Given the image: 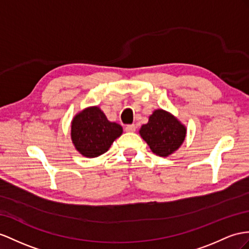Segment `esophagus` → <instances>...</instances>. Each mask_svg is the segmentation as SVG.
<instances>
[{
	"mask_svg": "<svg viewBox=\"0 0 249 249\" xmlns=\"http://www.w3.org/2000/svg\"><path fill=\"white\" fill-rule=\"evenodd\" d=\"M125 130L127 132H135L136 131V126L135 125H126Z\"/></svg>",
	"mask_w": 249,
	"mask_h": 249,
	"instance_id": "1",
	"label": "esophagus"
}]
</instances>
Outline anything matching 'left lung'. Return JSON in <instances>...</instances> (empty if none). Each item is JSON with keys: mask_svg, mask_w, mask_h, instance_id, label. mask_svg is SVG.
I'll use <instances>...</instances> for the list:
<instances>
[{"mask_svg": "<svg viewBox=\"0 0 249 249\" xmlns=\"http://www.w3.org/2000/svg\"><path fill=\"white\" fill-rule=\"evenodd\" d=\"M139 132L154 154L168 157L181 147L187 128L173 113L156 109L149 116L148 123L142 125Z\"/></svg>", "mask_w": 249, "mask_h": 249, "instance_id": "1", "label": "left lung"}]
</instances>
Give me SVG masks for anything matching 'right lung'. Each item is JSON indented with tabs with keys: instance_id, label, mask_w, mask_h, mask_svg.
Listing matches in <instances>:
<instances>
[{
	"instance_id": "add662e5",
	"label": "right lung",
	"mask_w": 249,
	"mask_h": 249,
	"mask_svg": "<svg viewBox=\"0 0 249 249\" xmlns=\"http://www.w3.org/2000/svg\"><path fill=\"white\" fill-rule=\"evenodd\" d=\"M122 133V126L108 121L99 106L84 108L71 121L72 144L86 158H97L105 154Z\"/></svg>"
}]
</instances>
